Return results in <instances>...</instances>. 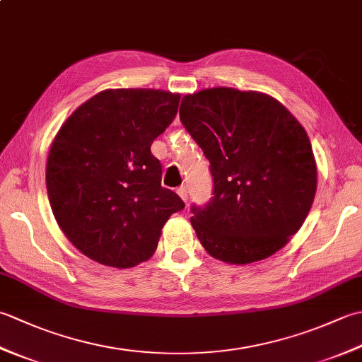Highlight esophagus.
Listing matches in <instances>:
<instances>
[{
	"label": "esophagus",
	"instance_id": "obj_1",
	"mask_svg": "<svg viewBox=\"0 0 362 362\" xmlns=\"http://www.w3.org/2000/svg\"><path fill=\"white\" fill-rule=\"evenodd\" d=\"M177 194H179L185 202L188 201V188L185 185H182V187L177 188Z\"/></svg>",
	"mask_w": 362,
	"mask_h": 362
}]
</instances>
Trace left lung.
<instances>
[{"label":"left lung","instance_id":"1","mask_svg":"<svg viewBox=\"0 0 362 362\" xmlns=\"http://www.w3.org/2000/svg\"><path fill=\"white\" fill-rule=\"evenodd\" d=\"M179 115L213 179L210 202L191 205L199 241L226 263L274 255L302 227L316 194L305 129L272 96L227 87L187 95Z\"/></svg>","mask_w":362,"mask_h":362}]
</instances>
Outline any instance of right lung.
Wrapping results in <instances>:
<instances>
[{
    "mask_svg": "<svg viewBox=\"0 0 362 362\" xmlns=\"http://www.w3.org/2000/svg\"><path fill=\"white\" fill-rule=\"evenodd\" d=\"M179 101L161 90H105L60 127L46 163V188L59 227L83 255L134 267L156 252L168 218L185 209L161 187V163L151 152Z\"/></svg>",
    "mask_w": 362,
    "mask_h": 362,
    "instance_id": "obj_1",
    "label": "right lung"
}]
</instances>
